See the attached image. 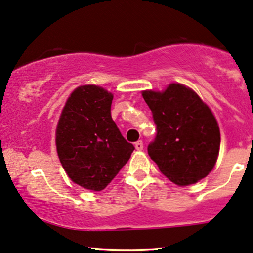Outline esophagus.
<instances>
[{"label": "esophagus", "instance_id": "esophagus-1", "mask_svg": "<svg viewBox=\"0 0 253 253\" xmlns=\"http://www.w3.org/2000/svg\"><path fill=\"white\" fill-rule=\"evenodd\" d=\"M134 146H135V148L138 151H141L142 148H144V144H142V141L141 140H139V141H136L135 144H134Z\"/></svg>", "mask_w": 253, "mask_h": 253}]
</instances>
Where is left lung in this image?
I'll use <instances>...</instances> for the list:
<instances>
[{"mask_svg":"<svg viewBox=\"0 0 253 253\" xmlns=\"http://www.w3.org/2000/svg\"><path fill=\"white\" fill-rule=\"evenodd\" d=\"M157 126L148 144L151 159L179 186L202 180L213 169L220 147L217 120L190 88L172 84L165 92H142Z\"/></svg>","mask_w":253,"mask_h":253,"instance_id":"8db88e82","label":"left lung"}]
</instances>
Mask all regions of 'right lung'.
<instances>
[{"label": "right lung", "instance_id": "1", "mask_svg": "<svg viewBox=\"0 0 253 253\" xmlns=\"http://www.w3.org/2000/svg\"><path fill=\"white\" fill-rule=\"evenodd\" d=\"M113 95L99 86H82L67 100L56 128V148L75 184L101 191L126 165L134 146L111 115Z\"/></svg>", "mask_w": 253, "mask_h": 253}]
</instances>
